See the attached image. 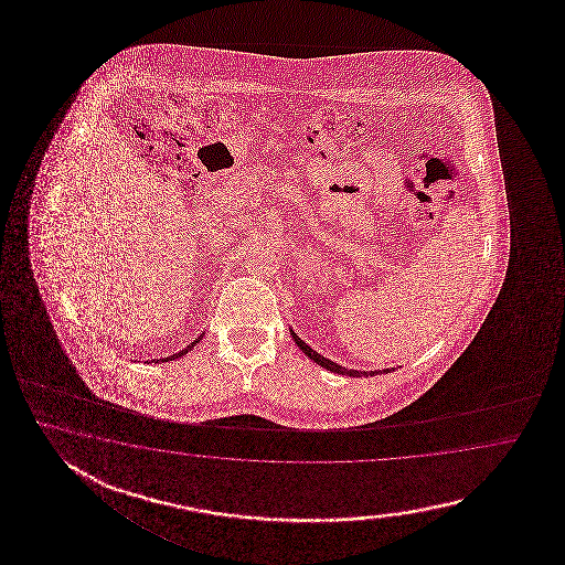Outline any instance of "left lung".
<instances>
[{"label":"left lung","mask_w":565,"mask_h":565,"mask_svg":"<svg viewBox=\"0 0 565 565\" xmlns=\"http://www.w3.org/2000/svg\"><path fill=\"white\" fill-rule=\"evenodd\" d=\"M290 335H292V339H295V343L299 345L300 351L307 355V358H311L315 363H319L321 367H324V370H329V372L339 373V375H349V377H370V375H373V373H390L394 372V370H380V372H360V370H345L343 365H339V363H335V361L327 360V358H323V355H319L315 349L309 348L302 339H300L292 329H290Z\"/></svg>","instance_id":"left-lung-1"}]
</instances>
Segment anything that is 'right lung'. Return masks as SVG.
I'll list each match as a JSON object with an SVG mask.
<instances>
[{
  "label": "right lung",
  "mask_w": 565,
  "mask_h": 565,
  "mask_svg": "<svg viewBox=\"0 0 565 565\" xmlns=\"http://www.w3.org/2000/svg\"><path fill=\"white\" fill-rule=\"evenodd\" d=\"M202 337H204V333H202V335L198 337V339H195V341H193L192 345H188V348L181 349L180 353H175V355H171V358H163V360H157V361L178 360V358H181V355H185V353H188V351H192L193 345H195V343H200V339H202Z\"/></svg>",
  "instance_id": "add662e5"
}]
</instances>
